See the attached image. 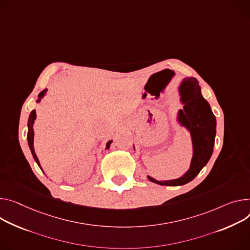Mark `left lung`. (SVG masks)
Listing matches in <instances>:
<instances>
[{"instance_id": "left-lung-1", "label": "left lung", "mask_w": 250, "mask_h": 250, "mask_svg": "<svg viewBox=\"0 0 250 250\" xmlns=\"http://www.w3.org/2000/svg\"><path fill=\"white\" fill-rule=\"evenodd\" d=\"M185 81L187 84L183 89H179L184 110L179 109L177 120L190 132L193 146L192 160L189 169L179 178L158 181L147 176L152 183L161 186L177 187L189 183L208 164L213 151L216 134L215 117L209 104L201 95L198 81L195 78H187Z\"/></svg>"}]
</instances>
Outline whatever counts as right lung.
<instances>
[{"mask_svg": "<svg viewBox=\"0 0 250 250\" xmlns=\"http://www.w3.org/2000/svg\"><path fill=\"white\" fill-rule=\"evenodd\" d=\"M47 90H48L47 88H46V89H43L42 92H41V93L39 94V96H38V97H39V100L37 101V103H40V102H41V99H42L44 95H46ZM35 120H36V110L34 109V110H32V111H31V115H30V117H29V121H28V135H27V138H28V144H29L30 149H31V151H32V154H33L34 160L36 161V163L38 164V166L40 167V168H41V169H42V168L41 167L40 162H39V160H38L37 154H36L35 149H34V129H33V125H34ZM111 142H112V141H109V142L106 144V147H105V149H107V148L109 147V146H110Z\"/></svg>", "mask_w": 250, "mask_h": 250, "instance_id": "right-lung-1", "label": "right lung"}]
</instances>
